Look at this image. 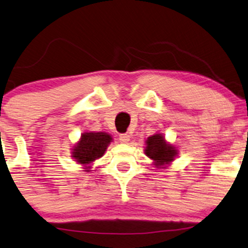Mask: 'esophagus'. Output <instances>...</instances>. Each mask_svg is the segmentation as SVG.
I'll return each instance as SVG.
<instances>
[{"label":"esophagus","mask_w":248,"mask_h":248,"mask_svg":"<svg viewBox=\"0 0 248 248\" xmlns=\"http://www.w3.org/2000/svg\"><path fill=\"white\" fill-rule=\"evenodd\" d=\"M131 140V137L128 134H120V141L124 142V144H127V142Z\"/></svg>","instance_id":"1"}]
</instances>
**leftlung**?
<instances>
[{"mask_svg":"<svg viewBox=\"0 0 248 248\" xmlns=\"http://www.w3.org/2000/svg\"><path fill=\"white\" fill-rule=\"evenodd\" d=\"M145 155L155 161L157 168L165 169L178 155V150L173 145L166 142L163 134H155L146 140Z\"/></svg>","mask_w":248,"mask_h":248,"instance_id":"8db88e82","label":"left lung"}]
</instances>
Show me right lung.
Segmentation results:
<instances>
[{
  "instance_id": "right-lung-1",
  "label": "right lung",
  "mask_w": 248,
  "mask_h": 248,
  "mask_svg": "<svg viewBox=\"0 0 248 248\" xmlns=\"http://www.w3.org/2000/svg\"><path fill=\"white\" fill-rule=\"evenodd\" d=\"M113 138L108 133L104 132H89L83 133L80 135L79 141L74 146V150L71 152V157L77 161L78 164H82L87 169V172L90 170V164L95 161L96 159L101 158L107 151V147L110 144Z\"/></svg>"
}]
</instances>
